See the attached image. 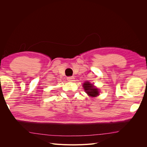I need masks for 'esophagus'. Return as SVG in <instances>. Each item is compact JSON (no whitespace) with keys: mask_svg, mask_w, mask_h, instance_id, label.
I'll use <instances>...</instances> for the list:
<instances>
[{"mask_svg":"<svg viewBox=\"0 0 147 147\" xmlns=\"http://www.w3.org/2000/svg\"><path fill=\"white\" fill-rule=\"evenodd\" d=\"M74 79H75L74 77H67V80L69 82H73V81H74Z\"/></svg>","mask_w":147,"mask_h":147,"instance_id":"obj_1","label":"esophagus"}]
</instances>
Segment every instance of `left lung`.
<instances>
[{
	"label": "left lung",
	"mask_w": 147,
	"mask_h": 147,
	"mask_svg": "<svg viewBox=\"0 0 147 147\" xmlns=\"http://www.w3.org/2000/svg\"><path fill=\"white\" fill-rule=\"evenodd\" d=\"M83 86L86 93H87L88 95L90 96L96 97L99 95V89L96 88V86H94V84L88 82H85L83 83Z\"/></svg>",
	"instance_id": "left-lung-1"
}]
</instances>
